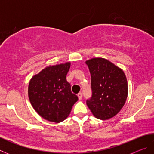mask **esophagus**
I'll list each match as a JSON object with an SVG mask.
<instances>
[{
	"label": "esophagus",
	"instance_id": "1",
	"mask_svg": "<svg viewBox=\"0 0 154 154\" xmlns=\"http://www.w3.org/2000/svg\"><path fill=\"white\" fill-rule=\"evenodd\" d=\"M77 96H78V98H79V100H82V93L79 92V93L77 94Z\"/></svg>",
	"mask_w": 154,
	"mask_h": 154
}]
</instances>
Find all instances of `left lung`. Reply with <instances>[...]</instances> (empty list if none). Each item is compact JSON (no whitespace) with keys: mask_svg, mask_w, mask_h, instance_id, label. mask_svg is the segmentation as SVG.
Returning <instances> with one entry per match:
<instances>
[{"mask_svg":"<svg viewBox=\"0 0 154 154\" xmlns=\"http://www.w3.org/2000/svg\"><path fill=\"white\" fill-rule=\"evenodd\" d=\"M91 75L92 96L86 104L96 118H113L123 107L128 96V83L124 72L104 58L85 62Z\"/></svg>","mask_w":154,"mask_h":154,"instance_id":"1","label":"left lung"}]
</instances>
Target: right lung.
I'll list each match as a JSON object with an SVG mask.
<instances>
[{"label": "right lung", "mask_w": 154, "mask_h": 154, "mask_svg": "<svg viewBox=\"0 0 154 154\" xmlns=\"http://www.w3.org/2000/svg\"><path fill=\"white\" fill-rule=\"evenodd\" d=\"M69 62L45 68L34 76L28 85V96L34 109L47 120L60 122L71 113L78 100L66 79Z\"/></svg>", "instance_id": "1"}]
</instances>
